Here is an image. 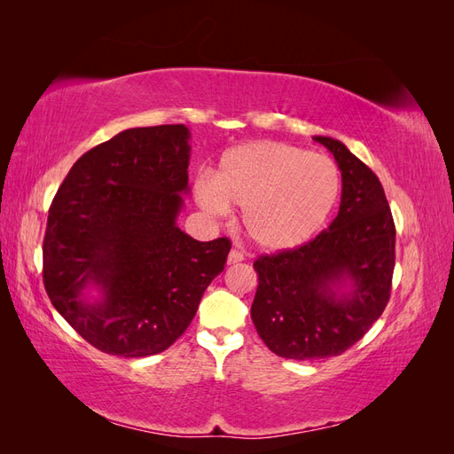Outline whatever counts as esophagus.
Here are the masks:
<instances>
[{"label": "esophagus", "instance_id": "34e87169", "mask_svg": "<svg viewBox=\"0 0 454 454\" xmlns=\"http://www.w3.org/2000/svg\"><path fill=\"white\" fill-rule=\"evenodd\" d=\"M242 259H244V254H242V252L231 250V252H229V257H227V263H229V265H235V263H240Z\"/></svg>", "mask_w": 454, "mask_h": 454}]
</instances>
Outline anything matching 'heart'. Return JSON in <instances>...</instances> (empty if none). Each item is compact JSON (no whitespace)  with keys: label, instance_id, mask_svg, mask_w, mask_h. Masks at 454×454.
Masks as SVG:
<instances>
[{"label":"heart","instance_id":"1","mask_svg":"<svg viewBox=\"0 0 454 454\" xmlns=\"http://www.w3.org/2000/svg\"><path fill=\"white\" fill-rule=\"evenodd\" d=\"M339 193L333 159L270 140L231 147L195 187L204 210L225 215L231 206L242 208L246 237L265 252L307 244L333 212Z\"/></svg>","mask_w":454,"mask_h":454}]
</instances>
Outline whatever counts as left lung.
Segmentation results:
<instances>
[{"mask_svg":"<svg viewBox=\"0 0 454 454\" xmlns=\"http://www.w3.org/2000/svg\"><path fill=\"white\" fill-rule=\"evenodd\" d=\"M314 140L340 170L339 214L314 240L254 263V325L290 360L329 358L358 342L388 303L395 263V227L379 177L342 142Z\"/></svg>","mask_w":454,"mask_h":454,"instance_id":"1","label":"left lung"}]
</instances>
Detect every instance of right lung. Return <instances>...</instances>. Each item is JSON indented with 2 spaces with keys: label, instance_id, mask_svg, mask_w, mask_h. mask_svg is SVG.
I'll return each instance as SVG.
<instances>
[{
  "label": "right lung",
  "instance_id": "add662e5",
  "mask_svg": "<svg viewBox=\"0 0 454 454\" xmlns=\"http://www.w3.org/2000/svg\"><path fill=\"white\" fill-rule=\"evenodd\" d=\"M189 140L185 125L122 130L77 159L49 208L47 295L106 354L167 350L225 269L229 239L199 242L176 223L189 193ZM89 286L101 292L94 301Z\"/></svg>",
  "mask_w": 454,
  "mask_h": 454
}]
</instances>
